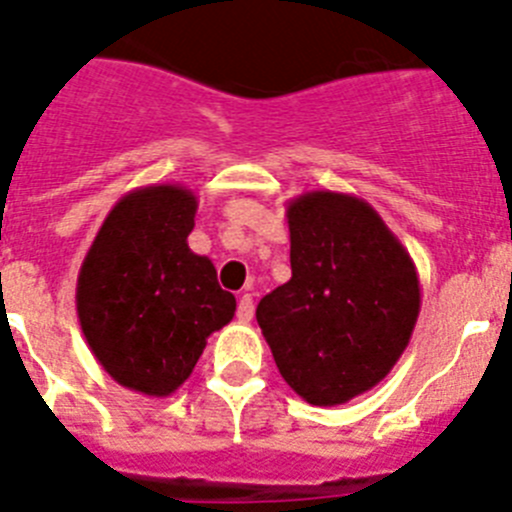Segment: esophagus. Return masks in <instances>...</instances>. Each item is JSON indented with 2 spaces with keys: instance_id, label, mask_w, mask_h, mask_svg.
Here are the masks:
<instances>
[{
  "instance_id": "esophagus-1",
  "label": "esophagus",
  "mask_w": 512,
  "mask_h": 512,
  "mask_svg": "<svg viewBox=\"0 0 512 512\" xmlns=\"http://www.w3.org/2000/svg\"><path fill=\"white\" fill-rule=\"evenodd\" d=\"M237 317H239V322H250V319L255 317V304H252L250 293H242V296H239Z\"/></svg>"
}]
</instances>
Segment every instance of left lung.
Returning <instances> with one entry per match:
<instances>
[{
  "label": "left lung",
  "instance_id": "1",
  "mask_svg": "<svg viewBox=\"0 0 512 512\" xmlns=\"http://www.w3.org/2000/svg\"><path fill=\"white\" fill-rule=\"evenodd\" d=\"M291 281L257 304L275 366L301 399L345 404L373 389L410 345L420 278L363 198L311 190L286 208Z\"/></svg>",
  "mask_w": 512,
  "mask_h": 512
}]
</instances>
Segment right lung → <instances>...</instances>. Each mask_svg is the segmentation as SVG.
I'll list each match as a JSON object with an SVG mask.
<instances>
[{"label":"right lung","mask_w":512,"mask_h":512,"mask_svg":"<svg viewBox=\"0 0 512 512\" xmlns=\"http://www.w3.org/2000/svg\"><path fill=\"white\" fill-rule=\"evenodd\" d=\"M193 190L136 188L105 216L77 278L84 340L110 379L146 397L185 384L206 340L237 311L213 262L195 255Z\"/></svg>","instance_id":"obj_1"}]
</instances>
